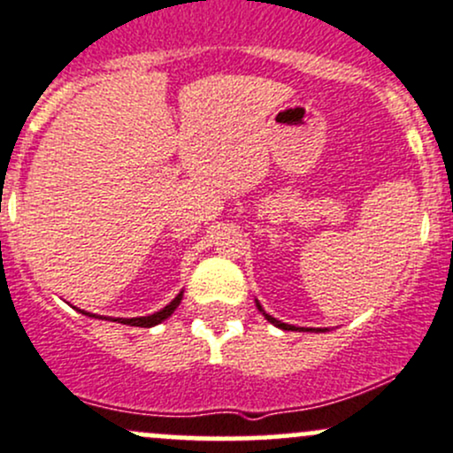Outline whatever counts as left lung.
<instances>
[{"mask_svg":"<svg viewBox=\"0 0 453 453\" xmlns=\"http://www.w3.org/2000/svg\"><path fill=\"white\" fill-rule=\"evenodd\" d=\"M256 306H258V311L265 314V319H266V321H269V323H273V326H278L280 330H295V326H288V323H282V321H278V319H275V317H271V314H266V312L263 311V306H260L258 302H256Z\"/></svg>","mask_w":453,"mask_h":453,"instance_id":"8db88e82","label":"left lung"}]
</instances>
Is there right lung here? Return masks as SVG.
<instances>
[{"instance_id":"1","label":"right lung","mask_w":453,"mask_h":453,"mask_svg":"<svg viewBox=\"0 0 453 453\" xmlns=\"http://www.w3.org/2000/svg\"><path fill=\"white\" fill-rule=\"evenodd\" d=\"M180 302H182V293H180L178 297H175L173 302L169 303V306H165L163 311H160V312H154V314H150V317L119 319V323H123V326H136V327H151V326H158L160 321H165L166 317H171V314H173L175 308L180 306ZM84 314H88V312H84ZM88 317H90V314H88ZM114 321H117V319H114Z\"/></svg>"}]
</instances>
